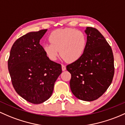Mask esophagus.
I'll use <instances>...</instances> for the list:
<instances>
[{"mask_svg":"<svg viewBox=\"0 0 125 125\" xmlns=\"http://www.w3.org/2000/svg\"><path fill=\"white\" fill-rule=\"evenodd\" d=\"M62 69L63 71H65V70H66V66L65 65H62Z\"/></svg>","mask_w":125,"mask_h":125,"instance_id":"34e87169","label":"esophagus"}]
</instances>
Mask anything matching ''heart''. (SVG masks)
Listing matches in <instances>:
<instances>
[{"label": "heart", "instance_id": "obj_1", "mask_svg": "<svg viewBox=\"0 0 125 125\" xmlns=\"http://www.w3.org/2000/svg\"><path fill=\"white\" fill-rule=\"evenodd\" d=\"M50 43L42 46L44 52L50 60L55 61L60 54L68 62L77 61L83 55L87 46L85 34L74 28L59 29L49 37Z\"/></svg>", "mask_w": 125, "mask_h": 125}]
</instances>
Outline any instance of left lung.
I'll return each mask as SVG.
<instances>
[{
    "mask_svg": "<svg viewBox=\"0 0 125 125\" xmlns=\"http://www.w3.org/2000/svg\"><path fill=\"white\" fill-rule=\"evenodd\" d=\"M87 46L83 56L66 66L70 87L76 98L92 101L101 97L112 83L115 72L112 48L97 29L87 27Z\"/></svg>",
    "mask_w": 125,
    "mask_h": 125,
    "instance_id": "1",
    "label": "left lung"
}]
</instances>
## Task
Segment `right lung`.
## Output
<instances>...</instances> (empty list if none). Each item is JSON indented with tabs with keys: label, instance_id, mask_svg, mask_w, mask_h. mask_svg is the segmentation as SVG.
<instances>
[{
	"label": "right lung",
	"instance_id": "1",
	"mask_svg": "<svg viewBox=\"0 0 125 125\" xmlns=\"http://www.w3.org/2000/svg\"><path fill=\"white\" fill-rule=\"evenodd\" d=\"M47 30L30 32L16 40L10 52L8 69L15 91L28 102L40 104L51 97L61 74L60 64L49 59L40 44Z\"/></svg>",
	"mask_w": 125,
	"mask_h": 125
}]
</instances>
